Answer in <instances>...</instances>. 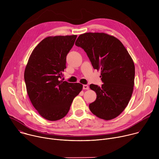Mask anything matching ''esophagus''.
Wrapping results in <instances>:
<instances>
[{
	"label": "esophagus",
	"mask_w": 159,
	"mask_h": 159,
	"mask_svg": "<svg viewBox=\"0 0 159 159\" xmlns=\"http://www.w3.org/2000/svg\"><path fill=\"white\" fill-rule=\"evenodd\" d=\"M89 89V86L87 85H83V89L84 90H88Z\"/></svg>",
	"instance_id": "34e87169"
}]
</instances>
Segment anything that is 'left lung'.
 Returning a JSON list of instances; mask_svg holds the SVG:
<instances>
[{
  "mask_svg": "<svg viewBox=\"0 0 159 159\" xmlns=\"http://www.w3.org/2000/svg\"><path fill=\"white\" fill-rule=\"evenodd\" d=\"M75 45L87 53L94 69L101 70L102 85L90 84L96 99L89 109L98 118L110 120L127 106L133 90L134 65L122 43L105 33L80 34Z\"/></svg>",
  "mask_w": 159,
  "mask_h": 159,
  "instance_id": "8db88e82",
  "label": "left lung"
}]
</instances>
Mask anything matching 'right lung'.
<instances>
[{
    "label": "right lung",
    "mask_w": 159,
    "mask_h": 159,
    "mask_svg": "<svg viewBox=\"0 0 159 159\" xmlns=\"http://www.w3.org/2000/svg\"><path fill=\"white\" fill-rule=\"evenodd\" d=\"M77 36L44 38L33 51L26 66L25 81L28 94L34 108L46 120L63 118L82 89L79 83L60 80L66 69V55Z\"/></svg>",
    "instance_id": "1"
}]
</instances>
